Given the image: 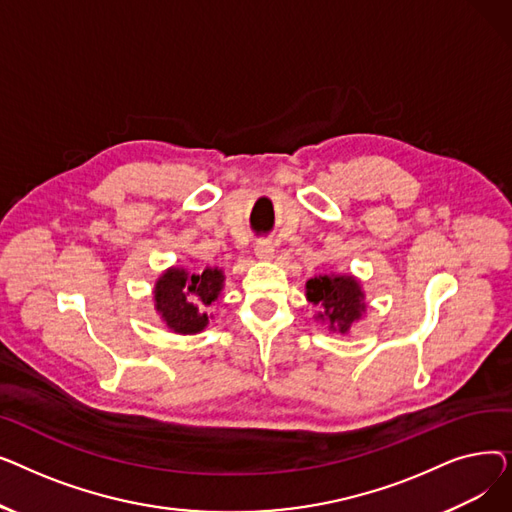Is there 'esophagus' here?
<instances>
[{"instance_id": "1", "label": "esophagus", "mask_w": 512, "mask_h": 512, "mask_svg": "<svg viewBox=\"0 0 512 512\" xmlns=\"http://www.w3.org/2000/svg\"><path fill=\"white\" fill-rule=\"evenodd\" d=\"M255 255H257V259H261V261H272L274 255H276L274 242H272V240H259L257 247H255Z\"/></svg>"}]
</instances>
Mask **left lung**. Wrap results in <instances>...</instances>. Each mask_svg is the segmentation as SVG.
<instances>
[{"label":"left lung","instance_id":"8db88e82","mask_svg":"<svg viewBox=\"0 0 512 512\" xmlns=\"http://www.w3.org/2000/svg\"><path fill=\"white\" fill-rule=\"evenodd\" d=\"M305 297L321 311L315 319L326 324L330 332L348 334L367 313L365 292L353 274H319L307 280Z\"/></svg>","mask_w":512,"mask_h":512}]
</instances>
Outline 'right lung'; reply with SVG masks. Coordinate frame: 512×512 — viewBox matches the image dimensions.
Returning <instances> with one entry per match:
<instances>
[{
	"instance_id": "add662e5",
	"label": "right lung",
	"mask_w": 512,
	"mask_h": 512,
	"mask_svg": "<svg viewBox=\"0 0 512 512\" xmlns=\"http://www.w3.org/2000/svg\"><path fill=\"white\" fill-rule=\"evenodd\" d=\"M224 282L226 276L218 265H205V270L172 265L155 280V313L174 334H199L213 317L205 309L218 301Z\"/></svg>"
}]
</instances>
